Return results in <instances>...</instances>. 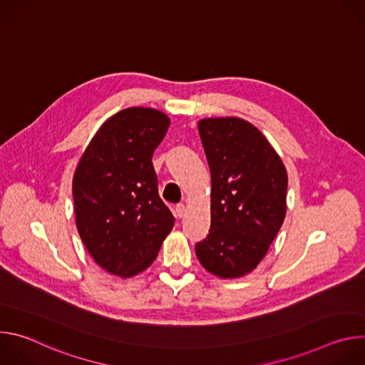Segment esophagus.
Masks as SVG:
<instances>
[{
	"label": "esophagus",
	"mask_w": 365,
	"mask_h": 365,
	"mask_svg": "<svg viewBox=\"0 0 365 365\" xmlns=\"http://www.w3.org/2000/svg\"><path fill=\"white\" fill-rule=\"evenodd\" d=\"M185 212H186V206H185L183 203L176 205V210H175V215H176V218H183Z\"/></svg>",
	"instance_id": "1"
}]
</instances>
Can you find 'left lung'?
<instances>
[{
    "label": "left lung",
    "mask_w": 365,
    "mask_h": 365,
    "mask_svg": "<svg viewBox=\"0 0 365 365\" xmlns=\"http://www.w3.org/2000/svg\"><path fill=\"white\" fill-rule=\"evenodd\" d=\"M199 135L211 169V230L195 247L221 279L251 273L286 217L287 172L257 127L237 117L203 118Z\"/></svg>",
    "instance_id": "obj_1"
}]
</instances>
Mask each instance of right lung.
<instances>
[{
	"mask_svg": "<svg viewBox=\"0 0 365 365\" xmlns=\"http://www.w3.org/2000/svg\"><path fill=\"white\" fill-rule=\"evenodd\" d=\"M169 125L162 111L123 110L101 125L76 166L78 232L95 263L114 276L127 279L150 267L173 228L151 163Z\"/></svg>",
	"mask_w": 365,
	"mask_h": 365,
	"instance_id": "obj_1",
	"label": "right lung"
}]
</instances>
